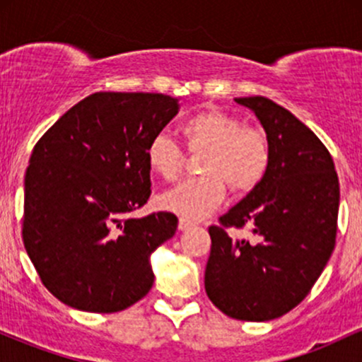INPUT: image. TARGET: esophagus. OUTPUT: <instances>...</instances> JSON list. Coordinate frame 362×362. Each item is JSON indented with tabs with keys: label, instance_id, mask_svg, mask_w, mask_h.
<instances>
[{
	"label": "esophagus",
	"instance_id": "1",
	"mask_svg": "<svg viewBox=\"0 0 362 362\" xmlns=\"http://www.w3.org/2000/svg\"><path fill=\"white\" fill-rule=\"evenodd\" d=\"M195 226V221H192V219L189 218H180L178 219V230L185 231V230H190V228Z\"/></svg>",
	"mask_w": 362,
	"mask_h": 362
}]
</instances>
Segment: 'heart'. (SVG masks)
Here are the masks:
<instances>
[{"label":"heart","mask_w":362,"mask_h":362,"mask_svg":"<svg viewBox=\"0 0 362 362\" xmlns=\"http://www.w3.org/2000/svg\"><path fill=\"white\" fill-rule=\"evenodd\" d=\"M180 132L187 151L202 153V175L187 178L165 192L160 206L182 218L201 219L213 213L226 195V185L238 195L252 192L271 168L272 151L265 132L230 112L216 107L195 112L182 122ZM185 160L184 149L165 132H158L146 144L148 167L163 180H175Z\"/></svg>","instance_id":"b5f03b06"}]
</instances>
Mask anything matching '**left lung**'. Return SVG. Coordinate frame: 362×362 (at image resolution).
I'll return each instance as SVG.
<instances>
[{
  "mask_svg": "<svg viewBox=\"0 0 362 362\" xmlns=\"http://www.w3.org/2000/svg\"><path fill=\"white\" fill-rule=\"evenodd\" d=\"M255 112L271 143L264 182L209 226L204 286L224 315L279 318L308 296L335 248L340 187L334 160L310 127L265 97L235 98ZM228 227L256 236L231 239Z\"/></svg>",
  "mask_w": 362,
  "mask_h": 362,
  "instance_id": "left-lung-1",
  "label": "left lung"
}]
</instances>
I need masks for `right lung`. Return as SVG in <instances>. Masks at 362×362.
Returning <instances> with one entry per match:
<instances>
[{
	"label": "right lung",
	"instance_id": "obj_1",
	"mask_svg": "<svg viewBox=\"0 0 362 362\" xmlns=\"http://www.w3.org/2000/svg\"><path fill=\"white\" fill-rule=\"evenodd\" d=\"M177 112V98L163 93L98 91L37 141L25 173L23 245L64 305L115 313L151 289L149 255L178 219L129 213L151 195L146 144Z\"/></svg>",
	"mask_w": 362,
	"mask_h": 362
}]
</instances>
